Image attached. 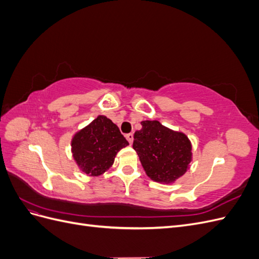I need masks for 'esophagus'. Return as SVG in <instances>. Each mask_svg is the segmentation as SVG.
I'll list each match as a JSON object with an SVG mask.
<instances>
[{"label":"esophagus","instance_id":"34e87169","mask_svg":"<svg viewBox=\"0 0 259 259\" xmlns=\"http://www.w3.org/2000/svg\"><path fill=\"white\" fill-rule=\"evenodd\" d=\"M125 137H126L127 142H128L130 144L133 143V137H134V135H133V133H130V134H126V135H125Z\"/></svg>","mask_w":259,"mask_h":259}]
</instances>
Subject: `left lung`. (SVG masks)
<instances>
[{"instance_id": "obj_1", "label": "left lung", "mask_w": 259, "mask_h": 259, "mask_svg": "<svg viewBox=\"0 0 259 259\" xmlns=\"http://www.w3.org/2000/svg\"><path fill=\"white\" fill-rule=\"evenodd\" d=\"M142 126L135 132L133 148L147 175L154 182L173 183L189 166L192 155L189 139L159 121H143Z\"/></svg>"}]
</instances>
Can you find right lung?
Segmentation results:
<instances>
[{
    "mask_svg": "<svg viewBox=\"0 0 259 259\" xmlns=\"http://www.w3.org/2000/svg\"><path fill=\"white\" fill-rule=\"evenodd\" d=\"M71 145L80 168L90 176H99L112 165L116 153L128 142L111 120L99 115L76 133Z\"/></svg>",
    "mask_w": 259,
    "mask_h": 259,
    "instance_id": "obj_1",
    "label": "right lung"
}]
</instances>
